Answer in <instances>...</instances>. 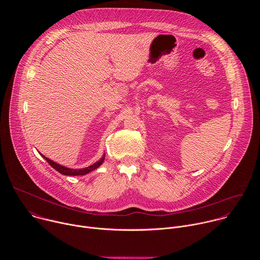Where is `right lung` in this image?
Wrapping results in <instances>:
<instances>
[{
	"label": "right lung",
	"instance_id": "obj_1",
	"mask_svg": "<svg viewBox=\"0 0 260 260\" xmlns=\"http://www.w3.org/2000/svg\"><path fill=\"white\" fill-rule=\"evenodd\" d=\"M40 153V152H39ZM41 154V153H40ZM43 158H45V160L54 169L56 170L58 173L62 174V175H67V176H82V175H86L94 170H96L105 160V154L102 156V158H100L96 162H94L93 165L87 167V168H83V169H70V168H67V167H63L59 164H56L55 161L45 157L43 154H41Z\"/></svg>",
	"mask_w": 260,
	"mask_h": 260
}]
</instances>
